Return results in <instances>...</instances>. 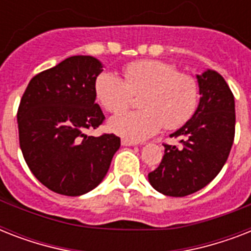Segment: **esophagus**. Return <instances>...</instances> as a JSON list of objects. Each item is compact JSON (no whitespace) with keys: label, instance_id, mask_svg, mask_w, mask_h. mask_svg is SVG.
Segmentation results:
<instances>
[{"label":"esophagus","instance_id":"esophagus-1","mask_svg":"<svg viewBox=\"0 0 251 251\" xmlns=\"http://www.w3.org/2000/svg\"><path fill=\"white\" fill-rule=\"evenodd\" d=\"M121 143H122V146H135L137 145V143H135L134 141H130V139H126V138H124V139H122Z\"/></svg>","mask_w":251,"mask_h":251}]
</instances>
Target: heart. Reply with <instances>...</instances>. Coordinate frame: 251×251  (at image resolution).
<instances>
[{"label":"heart","instance_id":"heart-1","mask_svg":"<svg viewBox=\"0 0 251 251\" xmlns=\"http://www.w3.org/2000/svg\"><path fill=\"white\" fill-rule=\"evenodd\" d=\"M95 94L110 113H121L133 104L134 96H141V110L118 114L109 121L114 133L141 141L163 126L176 130L185 125L198 109L201 90L194 76L179 73L173 64L141 60L126 65L124 79L113 73L99 74Z\"/></svg>","mask_w":251,"mask_h":251}]
</instances>
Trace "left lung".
<instances>
[{
  "instance_id": "1",
  "label": "left lung",
  "mask_w": 251,
  "mask_h": 251,
  "mask_svg": "<svg viewBox=\"0 0 251 251\" xmlns=\"http://www.w3.org/2000/svg\"><path fill=\"white\" fill-rule=\"evenodd\" d=\"M201 101L195 114L171 134L179 147L164 145V156L149 179L153 189L169 197H186L201 190L219 175L234 139V98L219 73L197 75Z\"/></svg>"
}]
</instances>
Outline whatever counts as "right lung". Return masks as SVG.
I'll list each match as a JSON object with an SVG mask.
<instances>
[{
  "mask_svg": "<svg viewBox=\"0 0 251 251\" xmlns=\"http://www.w3.org/2000/svg\"><path fill=\"white\" fill-rule=\"evenodd\" d=\"M101 64L69 57L29 80L18 108L19 145L29 171L49 190L76 197L101 182L121 139L88 137L105 116L95 102Z\"/></svg>",
  "mask_w": 251,
  "mask_h": 251,
  "instance_id": "right-lung-1",
  "label": "right lung"
}]
</instances>
